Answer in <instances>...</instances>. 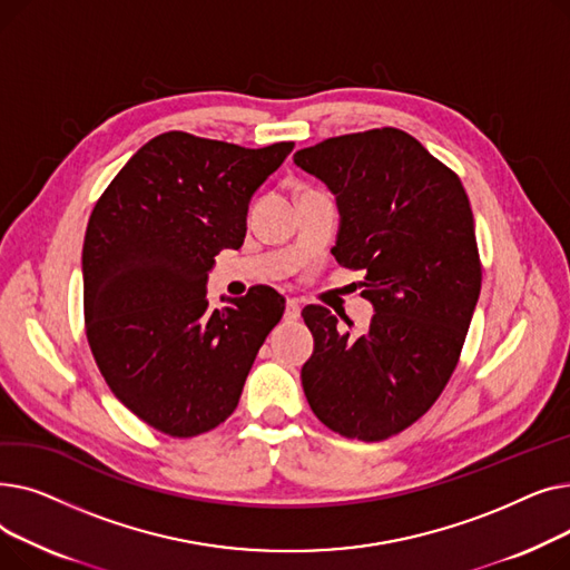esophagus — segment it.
Here are the masks:
<instances>
[{"instance_id": "esophagus-1", "label": "esophagus", "mask_w": 570, "mask_h": 570, "mask_svg": "<svg viewBox=\"0 0 570 570\" xmlns=\"http://www.w3.org/2000/svg\"><path fill=\"white\" fill-rule=\"evenodd\" d=\"M301 318V303L295 297H288L286 301V312H284V321H297Z\"/></svg>"}]
</instances>
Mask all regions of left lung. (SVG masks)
<instances>
[{"label": "left lung", "mask_w": 570, "mask_h": 570, "mask_svg": "<svg viewBox=\"0 0 570 570\" xmlns=\"http://www.w3.org/2000/svg\"><path fill=\"white\" fill-rule=\"evenodd\" d=\"M293 161L333 191V254L363 269L374 307L363 333L340 331L325 307L303 309L314 335L305 395L333 432L381 441L413 425L458 365L481 295L471 205L460 177L393 127L327 138Z\"/></svg>", "instance_id": "1"}]
</instances>
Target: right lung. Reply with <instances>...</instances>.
Segmentation results:
<instances>
[{
  "mask_svg": "<svg viewBox=\"0 0 570 570\" xmlns=\"http://www.w3.org/2000/svg\"><path fill=\"white\" fill-rule=\"evenodd\" d=\"M293 142L261 149L168 131L115 175L82 245L87 342L115 397L170 436L215 430L235 411L284 297L254 288L209 309L222 249H239L256 189Z\"/></svg>",
  "mask_w": 570,
  "mask_h": 570,
  "instance_id": "obj_1",
  "label": "right lung"
}]
</instances>
